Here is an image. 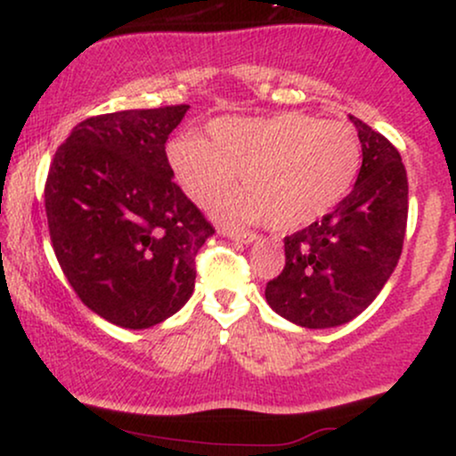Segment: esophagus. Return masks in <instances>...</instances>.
<instances>
[{
	"label": "esophagus",
	"mask_w": 456,
	"mask_h": 456,
	"mask_svg": "<svg viewBox=\"0 0 456 456\" xmlns=\"http://www.w3.org/2000/svg\"><path fill=\"white\" fill-rule=\"evenodd\" d=\"M221 235L233 240V242H242V244H250L257 240V235H255L253 232H240V229H229V227H223Z\"/></svg>",
	"instance_id": "1"
}]
</instances>
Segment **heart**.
Here are the masks:
<instances>
[{
  "label": "heart",
  "instance_id": "obj_1",
  "mask_svg": "<svg viewBox=\"0 0 456 456\" xmlns=\"http://www.w3.org/2000/svg\"><path fill=\"white\" fill-rule=\"evenodd\" d=\"M169 162L186 195L214 203L229 223H264L289 232L315 223L354 186L362 162L358 133L343 122L306 113L272 118H224L210 126V141H171Z\"/></svg>",
  "mask_w": 456,
  "mask_h": 456
}]
</instances>
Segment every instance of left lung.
<instances>
[{
    "mask_svg": "<svg viewBox=\"0 0 456 456\" xmlns=\"http://www.w3.org/2000/svg\"><path fill=\"white\" fill-rule=\"evenodd\" d=\"M362 167L332 212L285 238V268L265 285L272 311L311 330L358 317L399 264L407 227V174L401 154L378 130L349 115Z\"/></svg>",
    "mask_w": 456,
    "mask_h": 456,
    "instance_id": "left-lung-1",
    "label": "left lung"
}]
</instances>
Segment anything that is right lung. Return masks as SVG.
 I'll use <instances>...</instances> for the list:
<instances>
[{
	"instance_id": "add662e5",
	"label": "right lung",
	"mask_w": 456,
	"mask_h": 456,
	"mask_svg": "<svg viewBox=\"0 0 456 456\" xmlns=\"http://www.w3.org/2000/svg\"><path fill=\"white\" fill-rule=\"evenodd\" d=\"M188 104L87 118L61 143L45 186L61 272L98 317L143 330L195 289V257L214 233L174 182L165 143Z\"/></svg>"
}]
</instances>
